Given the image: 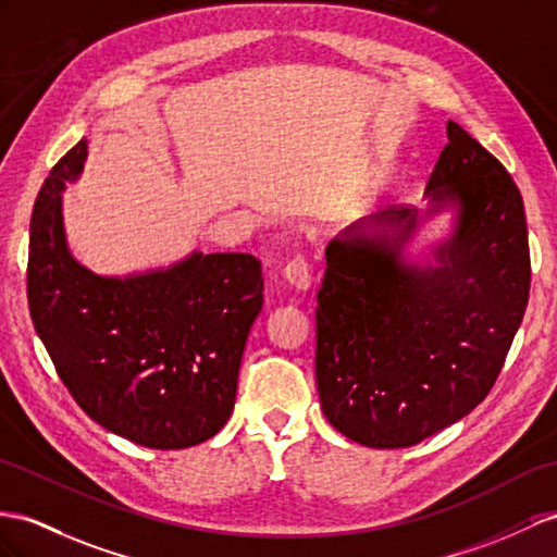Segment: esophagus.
<instances>
[{"mask_svg":"<svg viewBox=\"0 0 557 557\" xmlns=\"http://www.w3.org/2000/svg\"><path fill=\"white\" fill-rule=\"evenodd\" d=\"M282 275L287 280L294 289H308L312 284V275H310V268L304 253H296L294 259H289L282 268Z\"/></svg>","mask_w":557,"mask_h":557,"instance_id":"esophagus-1","label":"esophagus"}]
</instances>
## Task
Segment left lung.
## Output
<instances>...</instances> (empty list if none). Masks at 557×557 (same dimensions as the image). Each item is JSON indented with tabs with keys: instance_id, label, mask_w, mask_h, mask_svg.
<instances>
[{
	"instance_id": "8db88e82",
	"label": "left lung",
	"mask_w": 557,
	"mask_h": 557,
	"mask_svg": "<svg viewBox=\"0 0 557 557\" xmlns=\"http://www.w3.org/2000/svg\"><path fill=\"white\" fill-rule=\"evenodd\" d=\"M428 176L435 209L459 207L440 265L400 259L414 209L360 221L326 247L315 376L324 417L376 449L411 447L473 411L496 383L530 298L522 195L463 126ZM397 226L394 237L385 225Z\"/></svg>"
}]
</instances>
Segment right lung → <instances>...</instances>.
Listing matches in <instances>:
<instances>
[{
	"label": "right lung",
	"mask_w": 557,
	"mask_h": 557,
	"mask_svg": "<svg viewBox=\"0 0 557 557\" xmlns=\"http://www.w3.org/2000/svg\"><path fill=\"white\" fill-rule=\"evenodd\" d=\"M87 140L41 185L30 221L27 304L35 330L84 414L150 449H185L231 419L242 352L263 308L251 253H193L169 270L98 277L67 251L61 190Z\"/></svg>",
	"instance_id": "1"
}]
</instances>
